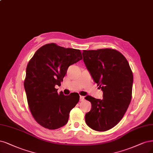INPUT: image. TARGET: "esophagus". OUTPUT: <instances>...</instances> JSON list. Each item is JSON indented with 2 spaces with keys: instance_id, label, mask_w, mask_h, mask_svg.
<instances>
[{
  "instance_id": "34e87169",
  "label": "esophagus",
  "mask_w": 153,
  "mask_h": 153,
  "mask_svg": "<svg viewBox=\"0 0 153 153\" xmlns=\"http://www.w3.org/2000/svg\"><path fill=\"white\" fill-rule=\"evenodd\" d=\"M80 101H84V97L82 96H80Z\"/></svg>"
}]
</instances>
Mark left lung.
I'll use <instances>...</instances> for the list:
<instances>
[{
    "mask_svg": "<svg viewBox=\"0 0 153 153\" xmlns=\"http://www.w3.org/2000/svg\"><path fill=\"white\" fill-rule=\"evenodd\" d=\"M83 61L94 82L103 92V99L85 97L92 104L85 122L92 129L104 131L122 119L131 99L133 74L128 62L113 49L83 51Z\"/></svg>",
    "mask_w": 153,
    "mask_h": 153,
    "instance_id": "left-lung-1",
    "label": "left lung"
}]
</instances>
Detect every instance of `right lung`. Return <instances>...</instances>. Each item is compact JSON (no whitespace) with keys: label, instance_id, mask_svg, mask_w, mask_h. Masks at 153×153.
Masks as SVG:
<instances>
[{"label":"right lung","instance_id":"add662e5","mask_svg":"<svg viewBox=\"0 0 153 153\" xmlns=\"http://www.w3.org/2000/svg\"><path fill=\"white\" fill-rule=\"evenodd\" d=\"M82 59L79 49L47 44L36 51L28 63L24 87L30 112L39 125L55 130L65 125L70 111L78 102V93H57L68 67Z\"/></svg>","mask_w":153,"mask_h":153}]
</instances>
